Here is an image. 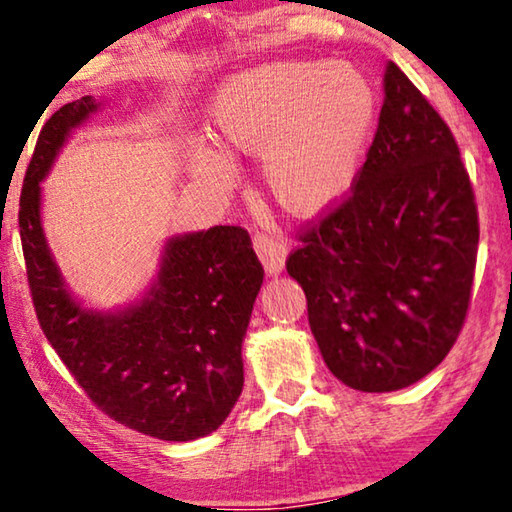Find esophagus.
<instances>
[{"mask_svg": "<svg viewBox=\"0 0 512 512\" xmlns=\"http://www.w3.org/2000/svg\"><path fill=\"white\" fill-rule=\"evenodd\" d=\"M252 243H255V250L257 255H260L267 274H281L285 267V257H288V245H285L278 236L264 234V231H257Z\"/></svg>", "mask_w": 512, "mask_h": 512, "instance_id": "obj_1", "label": "esophagus"}]
</instances>
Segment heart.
Returning <instances> with one entry per match:
<instances>
[{
    "label": "heart",
    "mask_w": 512,
    "mask_h": 512,
    "mask_svg": "<svg viewBox=\"0 0 512 512\" xmlns=\"http://www.w3.org/2000/svg\"><path fill=\"white\" fill-rule=\"evenodd\" d=\"M377 95L349 63L288 60L229 79L215 95L217 140L260 152L262 173L285 210L313 215L349 192L363 166ZM194 166L227 182L234 166L222 149L199 145Z\"/></svg>",
    "instance_id": "b5f03b06"
}]
</instances>
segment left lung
I'll use <instances>...</instances> for the list:
<instances>
[{
    "mask_svg": "<svg viewBox=\"0 0 512 512\" xmlns=\"http://www.w3.org/2000/svg\"><path fill=\"white\" fill-rule=\"evenodd\" d=\"M297 236L285 267L339 381L398 391L445 360L468 316L478 203L445 119L395 63L349 196Z\"/></svg>",
    "mask_w": 512,
    "mask_h": 512,
    "instance_id": "8db88e82",
    "label": "left lung"
}]
</instances>
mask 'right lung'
Instances as JSON below:
<instances>
[{
  "label": "right lung",
  "instance_id": "add662e5",
  "mask_svg": "<svg viewBox=\"0 0 512 512\" xmlns=\"http://www.w3.org/2000/svg\"><path fill=\"white\" fill-rule=\"evenodd\" d=\"M67 102L46 121L20 192L27 285L46 339L91 403L159 440L187 442L222 426L243 388L241 344L264 281L248 231L213 227L170 238L159 281L138 306L95 313L65 290L39 220V182L67 133L95 112Z\"/></svg>",
  "mask_w": 512,
  "mask_h": 512
}]
</instances>
